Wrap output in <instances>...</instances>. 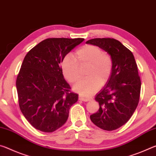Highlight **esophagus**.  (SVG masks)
<instances>
[{"label":"esophagus","mask_w":156,"mask_h":156,"mask_svg":"<svg viewBox=\"0 0 156 156\" xmlns=\"http://www.w3.org/2000/svg\"><path fill=\"white\" fill-rule=\"evenodd\" d=\"M79 99L81 101H90L92 98H87V97H84L81 95H79Z\"/></svg>","instance_id":"1"}]
</instances>
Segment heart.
<instances>
[{"instance_id": "1", "label": "heart", "mask_w": 156, "mask_h": 156, "mask_svg": "<svg viewBox=\"0 0 156 156\" xmlns=\"http://www.w3.org/2000/svg\"><path fill=\"white\" fill-rule=\"evenodd\" d=\"M88 66L87 78L75 84L74 89L84 95H90L98 90L100 84L109 80L113 69V61L108 53L93 45H86L77 50L75 57L68 55L61 63V71L68 82L74 83L80 80L81 69Z\"/></svg>"}]
</instances>
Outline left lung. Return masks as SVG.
<instances>
[{
    "instance_id": "8db88e82",
    "label": "left lung",
    "mask_w": 156,
    "mask_h": 156,
    "mask_svg": "<svg viewBox=\"0 0 156 156\" xmlns=\"http://www.w3.org/2000/svg\"><path fill=\"white\" fill-rule=\"evenodd\" d=\"M97 45L111 56L113 69L104 87L96 95L99 111L90 116L97 126L113 131L126 123L140 100L141 81L133 53L112 38H97L86 41Z\"/></svg>"
}]
</instances>
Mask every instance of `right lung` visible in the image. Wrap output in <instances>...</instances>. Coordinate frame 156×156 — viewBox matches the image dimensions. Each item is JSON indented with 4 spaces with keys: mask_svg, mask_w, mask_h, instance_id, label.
Listing matches in <instances>:
<instances>
[{
    "mask_svg": "<svg viewBox=\"0 0 156 156\" xmlns=\"http://www.w3.org/2000/svg\"><path fill=\"white\" fill-rule=\"evenodd\" d=\"M83 39L49 38L25 56L16 79L20 111L36 129L51 133L67 121L78 95L70 91L61 63Z\"/></svg>",
    "mask_w": 156,
    "mask_h": 156,
    "instance_id": "right-lung-1",
    "label": "right lung"
}]
</instances>
